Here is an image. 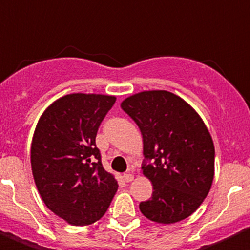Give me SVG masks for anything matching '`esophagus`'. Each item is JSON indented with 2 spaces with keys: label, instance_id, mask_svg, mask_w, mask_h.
Here are the masks:
<instances>
[{
  "label": "esophagus",
  "instance_id": "34e87169",
  "mask_svg": "<svg viewBox=\"0 0 250 250\" xmlns=\"http://www.w3.org/2000/svg\"><path fill=\"white\" fill-rule=\"evenodd\" d=\"M133 179H134V176L132 175V173H125V175H123V180H125V182L133 181Z\"/></svg>",
  "mask_w": 250,
  "mask_h": 250
}]
</instances>
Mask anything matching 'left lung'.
<instances>
[{
  "mask_svg": "<svg viewBox=\"0 0 250 250\" xmlns=\"http://www.w3.org/2000/svg\"><path fill=\"white\" fill-rule=\"evenodd\" d=\"M121 107L137 123L143 155L152 160L142 168L153 192L140 204L141 212L158 224L188 218L214 180L215 148L208 127L188 102L167 90L136 93Z\"/></svg>",
  "mask_w": 250,
  "mask_h": 250,
  "instance_id": "1",
  "label": "left lung"
}]
</instances>
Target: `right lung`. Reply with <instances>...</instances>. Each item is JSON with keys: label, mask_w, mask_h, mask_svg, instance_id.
<instances>
[{"label": "right lung", "mask_w": 250, "mask_h": 250, "mask_svg": "<svg viewBox=\"0 0 250 250\" xmlns=\"http://www.w3.org/2000/svg\"><path fill=\"white\" fill-rule=\"evenodd\" d=\"M116 99L66 94L50 104L35 128L30 153L35 185L45 205L71 225L98 221L118 190L95 147L99 125Z\"/></svg>", "instance_id": "add662e5"}]
</instances>
